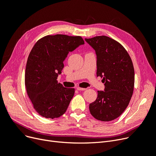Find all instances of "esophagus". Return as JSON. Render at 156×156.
<instances>
[{
  "label": "esophagus",
  "instance_id": "obj_1",
  "mask_svg": "<svg viewBox=\"0 0 156 156\" xmlns=\"http://www.w3.org/2000/svg\"><path fill=\"white\" fill-rule=\"evenodd\" d=\"M77 90H85L86 89L85 88H81V87H77Z\"/></svg>",
  "mask_w": 156,
  "mask_h": 156
}]
</instances>
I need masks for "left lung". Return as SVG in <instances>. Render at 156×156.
Returning <instances> with one entry per match:
<instances>
[{
    "label": "left lung",
    "mask_w": 156,
    "mask_h": 156,
    "mask_svg": "<svg viewBox=\"0 0 156 156\" xmlns=\"http://www.w3.org/2000/svg\"><path fill=\"white\" fill-rule=\"evenodd\" d=\"M96 55L97 76L103 78L104 90L98 91L90 103V112L102 122L118 118L127 107L133 94L134 69L127 51L119 42L107 36L85 38Z\"/></svg>",
    "instance_id": "obj_1"
}]
</instances>
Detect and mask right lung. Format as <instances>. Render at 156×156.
I'll return each mask as SVG.
<instances>
[{"instance_id":"obj_1","label":"right lung","mask_w":156,"mask_h":156,"mask_svg":"<svg viewBox=\"0 0 156 156\" xmlns=\"http://www.w3.org/2000/svg\"><path fill=\"white\" fill-rule=\"evenodd\" d=\"M81 37L48 35L38 40L28 56L25 73L27 95L42 116L53 119L66 112L74 94V89L57 82L69 52L83 45Z\"/></svg>"}]
</instances>
